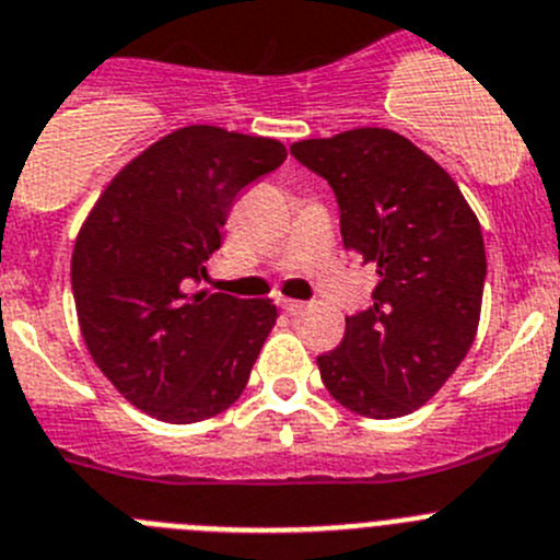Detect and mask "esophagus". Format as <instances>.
I'll return each instance as SVG.
<instances>
[{"mask_svg":"<svg viewBox=\"0 0 560 560\" xmlns=\"http://www.w3.org/2000/svg\"><path fill=\"white\" fill-rule=\"evenodd\" d=\"M276 304L281 306L284 312H290V315H295V312H304V301H295V299H279Z\"/></svg>","mask_w":560,"mask_h":560,"instance_id":"esophagus-1","label":"esophagus"}]
</instances>
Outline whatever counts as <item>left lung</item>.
<instances>
[{
  "mask_svg": "<svg viewBox=\"0 0 560 560\" xmlns=\"http://www.w3.org/2000/svg\"><path fill=\"white\" fill-rule=\"evenodd\" d=\"M340 206L342 245L376 270L374 304L317 357L326 390L368 418L418 410L455 374L480 324L486 248L450 173L410 139L357 128L290 148Z\"/></svg>",
  "mask_w": 560,
  "mask_h": 560,
  "instance_id": "obj_1",
  "label": "left lung"
}]
</instances>
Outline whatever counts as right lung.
Returning <instances> with one entry per match:
<instances>
[{"label": "right lung", "mask_w": 560, "mask_h": 560, "mask_svg": "<svg viewBox=\"0 0 560 560\" xmlns=\"http://www.w3.org/2000/svg\"><path fill=\"white\" fill-rule=\"evenodd\" d=\"M284 159L276 139L189 125L130 161L80 229V331L110 385L148 416L195 424L248 385L279 317L273 301L189 290L223 245L236 195Z\"/></svg>", "instance_id": "1"}]
</instances>
